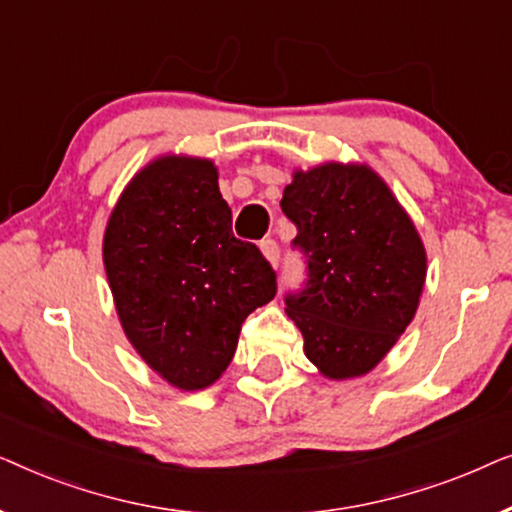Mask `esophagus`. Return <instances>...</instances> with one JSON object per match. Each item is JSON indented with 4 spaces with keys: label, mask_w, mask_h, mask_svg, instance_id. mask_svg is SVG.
Instances as JSON below:
<instances>
[{
    "label": "esophagus",
    "mask_w": 512,
    "mask_h": 512,
    "mask_svg": "<svg viewBox=\"0 0 512 512\" xmlns=\"http://www.w3.org/2000/svg\"><path fill=\"white\" fill-rule=\"evenodd\" d=\"M261 251H263V256L268 258L272 265L279 263V244L272 240V237H268V240L261 242Z\"/></svg>",
    "instance_id": "34e87169"
}]
</instances>
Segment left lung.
I'll return each mask as SVG.
<instances>
[{"label": "left lung", "instance_id": "left-lung-1", "mask_svg": "<svg viewBox=\"0 0 512 512\" xmlns=\"http://www.w3.org/2000/svg\"><path fill=\"white\" fill-rule=\"evenodd\" d=\"M279 205L305 261L284 303L307 359L333 380L368 373L417 312L426 254L415 226L368 167L296 172Z\"/></svg>", "mask_w": 512, "mask_h": 512}]
</instances>
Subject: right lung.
I'll use <instances>...</instances> for the list:
<instances>
[{"mask_svg": "<svg viewBox=\"0 0 512 512\" xmlns=\"http://www.w3.org/2000/svg\"><path fill=\"white\" fill-rule=\"evenodd\" d=\"M123 331L179 389H205L233 361L244 319L277 293L256 244L233 235L209 160L160 158L125 188L104 233Z\"/></svg>", "mask_w": 512, "mask_h": 512, "instance_id": "right-lung-1", "label": "right lung"}]
</instances>
